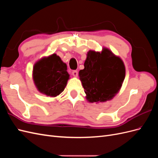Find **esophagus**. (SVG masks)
<instances>
[{
    "mask_svg": "<svg viewBox=\"0 0 158 158\" xmlns=\"http://www.w3.org/2000/svg\"><path fill=\"white\" fill-rule=\"evenodd\" d=\"M72 74L74 76V77H77L78 74V72L77 70H73L72 72Z\"/></svg>",
    "mask_w": 158,
    "mask_h": 158,
    "instance_id": "1",
    "label": "esophagus"
}]
</instances>
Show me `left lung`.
<instances>
[{
    "label": "left lung",
    "mask_w": 158,
    "mask_h": 158,
    "mask_svg": "<svg viewBox=\"0 0 158 158\" xmlns=\"http://www.w3.org/2000/svg\"><path fill=\"white\" fill-rule=\"evenodd\" d=\"M80 79L89 102L111 99L120 89L125 76L122 60L107 49L102 52L89 51Z\"/></svg>",
    "instance_id": "1"
}]
</instances>
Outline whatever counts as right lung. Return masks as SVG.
<instances>
[{
	"mask_svg": "<svg viewBox=\"0 0 158 158\" xmlns=\"http://www.w3.org/2000/svg\"><path fill=\"white\" fill-rule=\"evenodd\" d=\"M66 64L56 54L38 61L33 67V80L41 93L55 97L63 92L69 74Z\"/></svg>",
	"mask_w": 158,
	"mask_h": 158,
	"instance_id": "obj_1",
	"label": "right lung"
}]
</instances>
